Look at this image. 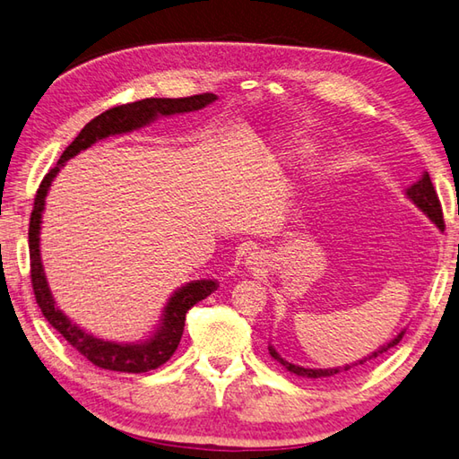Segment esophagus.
Here are the masks:
<instances>
[{
  "label": "esophagus",
  "instance_id": "obj_1",
  "mask_svg": "<svg viewBox=\"0 0 459 459\" xmlns=\"http://www.w3.org/2000/svg\"><path fill=\"white\" fill-rule=\"evenodd\" d=\"M256 260H258V255H248V263H253V264H256Z\"/></svg>",
  "mask_w": 459,
  "mask_h": 459
}]
</instances>
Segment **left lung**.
<instances>
[{"label":"left lung","mask_w":459,"mask_h":459,"mask_svg":"<svg viewBox=\"0 0 459 459\" xmlns=\"http://www.w3.org/2000/svg\"><path fill=\"white\" fill-rule=\"evenodd\" d=\"M406 195H408V199H410L411 203H414L421 212L428 214L429 221H432L439 230L446 229L444 212H442V203H439V199H437V193H436V188H434V185H432V178H429L428 173L421 175L420 181L411 185V186L408 188V191H406ZM402 336H403V330L400 332V334H398L396 338L392 340V342L382 346L380 350H376V352H372L370 356L364 358V360H360L358 364H364V362H368V360H372V358H378L380 354L388 352L390 348H394V346H396V344L400 342ZM268 352H271V356L274 358V360L281 362V364L286 368V370L296 374V376H304V378H328V376H334V374H340V372H348L350 368L358 366V364H352V366H344V368H325V370H322V368H302V366H296V364H292V362H286L284 358L278 356V352H276V350H274L273 346H268Z\"/></svg>","instance_id":"obj_1"}]
</instances>
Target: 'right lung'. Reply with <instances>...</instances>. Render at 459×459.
<instances>
[{"label":"right lung","mask_w":459,"mask_h":459,"mask_svg":"<svg viewBox=\"0 0 459 459\" xmlns=\"http://www.w3.org/2000/svg\"><path fill=\"white\" fill-rule=\"evenodd\" d=\"M217 95L214 93H203L193 97H181V99H141V101L111 107L105 113L97 115L93 121H89L75 141L63 151L57 165L53 167L38 188L33 201V211L30 219V263H31V286L35 300H38L43 316L48 318L49 325L56 328L59 334L74 346L79 354H83L89 362H93L99 368L113 372H129V374H141L155 370V368L163 366L181 342L183 330H185V318L186 312L196 302L206 299L211 292L219 289L217 281H193L183 289H178L170 296L167 307L163 310V322H160L159 330L149 340L141 344H121V342H109V340L95 338L87 334L85 330L75 326L65 314L57 307L56 300L49 292L48 281H45L41 255H39V229H41V212L45 206V196L51 186V181L59 173L65 160L75 157L77 152L91 147L95 141L109 137V134H121L129 133L155 121L159 115H177V113H188L199 111L203 107L212 103Z\"/></svg>","instance_id":"1"}]
</instances>
